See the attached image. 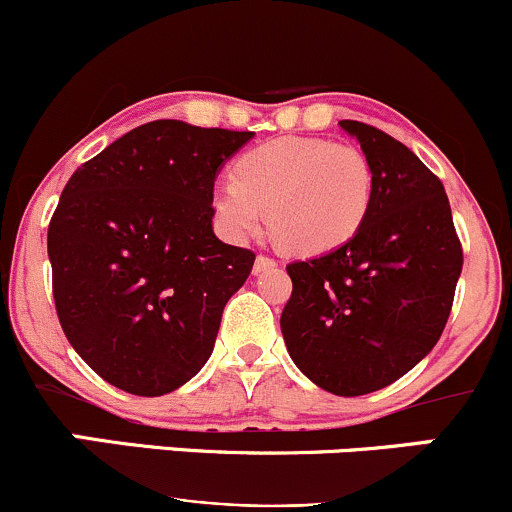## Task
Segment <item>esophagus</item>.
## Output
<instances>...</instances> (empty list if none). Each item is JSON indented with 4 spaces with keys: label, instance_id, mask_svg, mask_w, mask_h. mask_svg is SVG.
I'll return each instance as SVG.
<instances>
[{
    "label": "esophagus",
    "instance_id": "obj_1",
    "mask_svg": "<svg viewBox=\"0 0 512 512\" xmlns=\"http://www.w3.org/2000/svg\"><path fill=\"white\" fill-rule=\"evenodd\" d=\"M276 266V261H273V258H268V256H256V261H254V273L258 276V273H263L266 271V268H273Z\"/></svg>",
    "mask_w": 512,
    "mask_h": 512
}]
</instances>
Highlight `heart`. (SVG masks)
Here are the masks:
<instances>
[{
  "instance_id": "heart-1",
  "label": "heart",
  "mask_w": 512,
  "mask_h": 512,
  "mask_svg": "<svg viewBox=\"0 0 512 512\" xmlns=\"http://www.w3.org/2000/svg\"><path fill=\"white\" fill-rule=\"evenodd\" d=\"M372 170L352 145L323 138H276L234 162L231 179L212 192L219 231L231 241L268 231L283 251L320 256L340 249L365 224Z\"/></svg>"
}]
</instances>
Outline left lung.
<instances>
[{"mask_svg": "<svg viewBox=\"0 0 512 512\" xmlns=\"http://www.w3.org/2000/svg\"><path fill=\"white\" fill-rule=\"evenodd\" d=\"M372 170L365 224L340 249L286 266L281 315L300 372L340 397H360L419 365L449 320L463 251L441 179L392 135L340 120Z\"/></svg>", "mask_w": 512, "mask_h": 512, "instance_id": "obj_1", "label": "left lung"}]
</instances>
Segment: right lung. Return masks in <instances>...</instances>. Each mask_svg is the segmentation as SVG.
<instances>
[{
  "label": "right lung",
  "instance_id": "obj_1",
  "mask_svg": "<svg viewBox=\"0 0 512 512\" xmlns=\"http://www.w3.org/2000/svg\"><path fill=\"white\" fill-rule=\"evenodd\" d=\"M254 133L155 120L78 167L49 224L61 328L93 372L160 397L214 350L221 313L254 268L212 229L221 165Z\"/></svg>",
  "mask_w": 512,
  "mask_h": 512
}]
</instances>
